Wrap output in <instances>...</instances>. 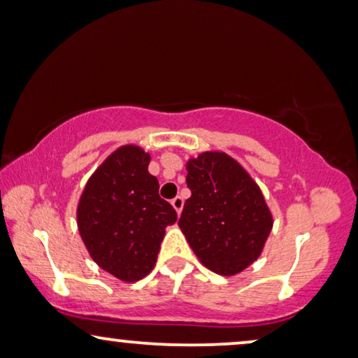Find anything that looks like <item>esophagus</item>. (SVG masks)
<instances>
[{"instance_id": "obj_1", "label": "esophagus", "mask_w": 358, "mask_h": 358, "mask_svg": "<svg viewBox=\"0 0 358 358\" xmlns=\"http://www.w3.org/2000/svg\"><path fill=\"white\" fill-rule=\"evenodd\" d=\"M171 203H173L174 210L180 215V212H182V207H184V199L180 197V196H178V197H174L173 201H171Z\"/></svg>"}]
</instances>
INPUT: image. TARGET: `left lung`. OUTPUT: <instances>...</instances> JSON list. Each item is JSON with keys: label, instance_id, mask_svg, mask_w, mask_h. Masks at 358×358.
I'll return each mask as SVG.
<instances>
[{"label": "left lung", "instance_id": "obj_1", "mask_svg": "<svg viewBox=\"0 0 358 358\" xmlns=\"http://www.w3.org/2000/svg\"><path fill=\"white\" fill-rule=\"evenodd\" d=\"M190 196L179 227L203 266L238 275L257 262L273 229L259 185L224 151H203L185 164Z\"/></svg>", "mask_w": 358, "mask_h": 358}]
</instances>
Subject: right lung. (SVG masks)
Returning a JSON list of instances; mask_svg holds the SVG:
<instances>
[{"label":"right lung","mask_w":358,"mask_h":358,"mask_svg":"<svg viewBox=\"0 0 358 358\" xmlns=\"http://www.w3.org/2000/svg\"><path fill=\"white\" fill-rule=\"evenodd\" d=\"M150 161L141 146H120L95 169L78 199L77 227L87 252L124 282L150 275L166 227L178 220L173 206L159 197Z\"/></svg>","instance_id":"right-lung-1"}]
</instances>
